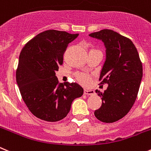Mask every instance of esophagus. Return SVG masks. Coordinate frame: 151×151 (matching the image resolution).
Segmentation results:
<instances>
[{"label":"esophagus","mask_w":151,"mask_h":151,"mask_svg":"<svg viewBox=\"0 0 151 151\" xmlns=\"http://www.w3.org/2000/svg\"><path fill=\"white\" fill-rule=\"evenodd\" d=\"M84 94L87 95V96H90V95L94 94V91L92 90H87V89H85V90H84Z\"/></svg>","instance_id":"obj_1"}]
</instances>
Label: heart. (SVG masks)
<instances>
[{"label": "heart", "instance_id": "heart-1", "mask_svg": "<svg viewBox=\"0 0 151 151\" xmlns=\"http://www.w3.org/2000/svg\"><path fill=\"white\" fill-rule=\"evenodd\" d=\"M77 81L83 85H87L90 82V76L89 75L84 74V73H78L75 75Z\"/></svg>", "mask_w": 151, "mask_h": 151}]
</instances>
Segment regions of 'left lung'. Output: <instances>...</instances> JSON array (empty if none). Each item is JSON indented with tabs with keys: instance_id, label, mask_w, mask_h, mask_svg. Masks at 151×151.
<instances>
[{
	"instance_id": "8db88e82",
	"label": "left lung",
	"mask_w": 151,
	"mask_h": 151,
	"mask_svg": "<svg viewBox=\"0 0 151 151\" xmlns=\"http://www.w3.org/2000/svg\"><path fill=\"white\" fill-rule=\"evenodd\" d=\"M101 40L106 47V61L100 84H108L104 93L96 90L102 100L94 114L99 121L113 123L125 116L133 107L142 78V64L131 40L111 29L90 34Z\"/></svg>"
}]
</instances>
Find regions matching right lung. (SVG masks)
Segmentation results:
<instances>
[{
    "instance_id": "obj_1",
    "label": "right lung",
    "mask_w": 151,
    "mask_h": 151,
    "mask_svg": "<svg viewBox=\"0 0 151 151\" xmlns=\"http://www.w3.org/2000/svg\"><path fill=\"white\" fill-rule=\"evenodd\" d=\"M78 34L50 29L41 32L23 47L16 70L21 97L29 111L47 122L67 116L75 99L84 90L76 83L58 82L55 72L63 64L68 44Z\"/></svg>"
}]
</instances>
